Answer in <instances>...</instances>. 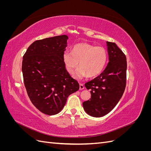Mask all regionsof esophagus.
<instances>
[{"instance_id":"34e87169","label":"esophagus","mask_w":151,"mask_h":151,"mask_svg":"<svg viewBox=\"0 0 151 151\" xmlns=\"http://www.w3.org/2000/svg\"><path fill=\"white\" fill-rule=\"evenodd\" d=\"M84 89V86L83 85V84L80 83L79 84V89L80 90H83Z\"/></svg>"}]
</instances>
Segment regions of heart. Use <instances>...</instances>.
<instances>
[{
	"instance_id": "1",
	"label": "heart",
	"mask_w": 151,
	"mask_h": 151,
	"mask_svg": "<svg viewBox=\"0 0 151 151\" xmlns=\"http://www.w3.org/2000/svg\"><path fill=\"white\" fill-rule=\"evenodd\" d=\"M107 60V52L104 47L86 43L76 45L72 52L65 51L63 55V63L70 74H73L79 62L81 67L76 72L78 78L86 76L91 78L99 75L106 66Z\"/></svg>"
}]
</instances>
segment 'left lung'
Instances as JSON below:
<instances>
[{"label":"left lung","instance_id":"8db88e82","mask_svg":"<svg viewBox=\"0 0 151 151\" xmlns=\"http://www.w3.org/2000/svg\"><path fill=\"white\" fill-rule=\"evenodd\" d=\"M109 62L104 71L85 84L91 97L83 102L85 111L94 117L110 112L124 93L127 82V58L115 43L107 42Z\"/></svg>","mask_w":151,"mask_h":151}]
</instances>
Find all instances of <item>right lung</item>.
Here are the masks:
<instances>
[{"label":"right lung","mask_w":151,"mask_h":151,"mask_svg":"<svg viewBox=\"0 0 151 151\" xmlns=\"http://www.w3.org/2000/svg\"><path fill=\"white\" fill-rule=\"evenodd\" d=\"M67 35L36 40L27 49L22 62L25 88L31 103L48 115L60 112L68 96L79 84L68 74L63 60Z\"/></svg>","instance_id":"add662e5"}]
</instances>
